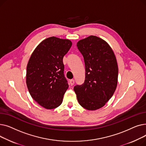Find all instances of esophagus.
<instances>
[{
  "instance_id": "obj_1",
  "label": "esophagus",
  "mask_w": 146,
  "mask_h": 146,
  "mask_svg": "<svg viewBox=\"0 0 146 146\" xmlns=\"http://www.w3.org/2000/svg\"><path fill=\"white\" fill-rule=\"evenodd\" d=\"M70 84L71 86H73V85H74V80L71 79V80H70Z\"/></svg>"
}]
</instances>
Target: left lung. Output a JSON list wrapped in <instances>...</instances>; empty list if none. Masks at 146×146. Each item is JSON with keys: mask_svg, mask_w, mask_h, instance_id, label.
Segmentation results:
<instances>
[{"mask_svg": "<svg viewBox=\"0 0 146 146\" xmlns=\"http://www.w3.org/2000/svg\"><path fill=\"white\" fill-rule=\"evenodd\" d=\"M77 47L85 64V80L74 90L79 104L88 110L103 107L113 95L118 83L117 61L110 45L90 35L79 40Z\"/></svg>", "mask_w": 146, "mask_h": 146, "instance_id": "left-lung-1", "label": "left lung"}]
</instances>
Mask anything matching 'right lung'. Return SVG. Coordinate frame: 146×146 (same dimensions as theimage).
Wrapping results in <instances>:
<instances>
[{
    "label": "right lung",
    "mask_w": 146,
    "mask_h": 146,
    "mask_svg": "<svg viewBox=\"0 0 146 146\" xmlns=\"http://www.w3.org/2000/svg\"><path fill=\"white\" fill-rule=\"evenodd\" d=\"M72 45L69 40L51 36L38 44L29 58L27 88L31 97L45 109L56 108L63 102L68 88L63 58Z\"/></svg>",
    "instance_id": "1"
}]
</instances>
